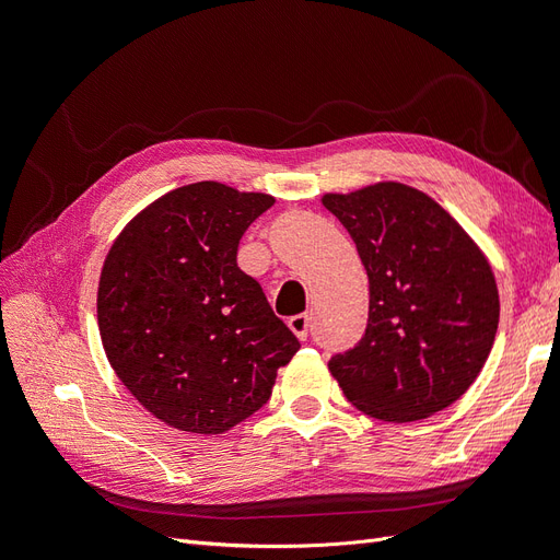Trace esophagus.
Returning <instances> with one entry per match:
<instances>
[{
    "label": "esophagus",
    "mask_w": 560,
    "mask_h": 560,
    "mask_svg": "<svg viewBox=\"0 0 560 560\" xmlns=\"http://www.w3.org/2000/svg\"><path fill=\"white\" fill-rule=\"evenodd\" d=\"M287 325H290V329L301 338V341H306L308 331H311V315L308 313L292 315L290 319H287Z\"/></svg>",
    "instance_id": "1"
}]
</instances>
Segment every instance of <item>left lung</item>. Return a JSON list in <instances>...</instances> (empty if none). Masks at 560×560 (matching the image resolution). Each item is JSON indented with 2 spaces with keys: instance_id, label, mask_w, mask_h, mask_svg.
I'll return each mask as SVG.
<instances>
[{
  "instance_id": "obj_1",
  "label": "left lung",
  "mask_w": 560,
  "mask_h": 560,
  "mask_svg": "<svg viewBox=\"0 0 560 560\" xmlns=\"http://www.w3.org/2000/svg\"><path fill=\"white\" fill-rule=\"evenodd\" d=\"M369 276V319L329 371L348 401L387 422L430 418L460 399L493 348V270L463 226L406 184L327 194Z\"/></svg>"
}]
</instances>
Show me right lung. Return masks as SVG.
<instances>
[{"mask_svg": "<svg viewBox=\"0 0 560 560\" xmlns=\"http://www.w3.org/2000/svg\"><path fill=\"white\" fill-rule=\"evenodd\" d=\"M273 196L196 182L151 202L112 245L97 325L116 376L184 432L222 434L259 411L299 338L238 268Z\"/></svg>", "mask_w": 560, "mask_h": 560, "instance_id": "obj_1", "label": "right lung"}]
</instances>
